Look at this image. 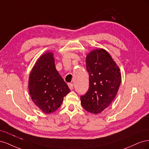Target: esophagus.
Instances as JSON below:
<instances>
[{
	"label": "esophagus",
	"mask_w": 149,
	"mask_h": 149,
	"mask_svg": "<svg viewBox=\"0 0 149 149\" xmlns=\"http://www.w3.org/2000/svg\"><path fill=\"white\" fill-rule=\"evenodd\" d=\"M68 87H69V88L70 89H73V84H72V83H68Z\"/></svg>",
	"instance_id": "obj_1"
}]
</instances>
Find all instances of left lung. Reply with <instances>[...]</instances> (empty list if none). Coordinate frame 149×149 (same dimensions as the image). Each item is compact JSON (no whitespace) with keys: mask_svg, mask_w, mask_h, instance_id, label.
I'll use <instances>...</instances> for the list:
<instances>
[{"mask_svg":"<svg viewBox=\"0 0 149 149\" xmlns=\"http://www.w3.org/2000/svg\"><path fill=\"white\" fill-rule=\"evenodd\" d=\"M86 63L89 87L85 95L81 96V103L86 111L97 114L110 105L118 93L120 71L110 54L102 48L88 53Z\"/></svg>","mask_w":149,"mask_h":149,"instance_id":"8db88e82","label":"left lung"}]
</instances>
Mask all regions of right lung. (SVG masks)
I'll use <instances>...</instances> for the list:
<instances>
[{
    "label": "right lung",
    "mask_w": 149,
    "mask_h": 149,
    "mask_svg": "<svg viewBox=\"0 0 149 149\" xmlns=\"http://www.w3.org/2000/svg\"><path fill=\"white\" fill-rule=\"evenodd\" d=\"M29 89L33 102L45 114L56 111L70 92L56 69L53 53H44L36 61L30 73Z\"/></svg>",
    "instance_id": "obj_1"
}]
</instances>
